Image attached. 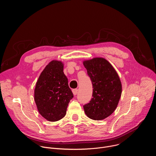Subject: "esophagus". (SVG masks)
Returning a JSON list of instances; mask_svg holds the SVG:
<instances>
[{
  "mask_svg": "<svg viewBox=\"0 0 156 156\" xmlns=\"http://www.w3.org/2000/svg\"><path fill=\"white\" fill-rule=\"evenodd\" d=\"M78 90H77V89H74V90H72L73 94L75 96L77 94V93H78Z\"/></svg>",
  "mask_w": 156,
  "mask_h": 156,
  "instance_id": "obj_1",
  "label": "esophagus"
}]
</instances>
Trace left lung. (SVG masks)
<instances>
[{"instance_id": "left-lung-1", "label": "left lung", "mask_w": 156, "mask_h": 156, "mask_svg": "<svg viewBox=\"0 0 156 156\" xmlns=\"http://www.w3.org/2000/svg\"><path fill=\"white\" fill-rule=\"evenodd\" d=\"M93 84V98L83 106L86 115L92 120H102L112 114L120 101L122 86L113 66L102 57L83 61Z\"/></svg>"}]
</instances>
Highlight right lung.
Here are the masks:
<instances>
[{
    "instance_id": "1",
    "label": "right lung",
    "mask_w": 156,
    "mask_h": 156,
    "mask_svg": "<svg viewBox=\"0 0 156 156\" xmlns=\"http://www.w3.org/2000/svg\"><path fill=\"white\" fill-rule=\"evenodd\" d=\"M34 101L39 113L49 122L65 117L73 95L63 73V63L54 60L41 72L34 89Z\"/></svg>"
}]
</instances>
